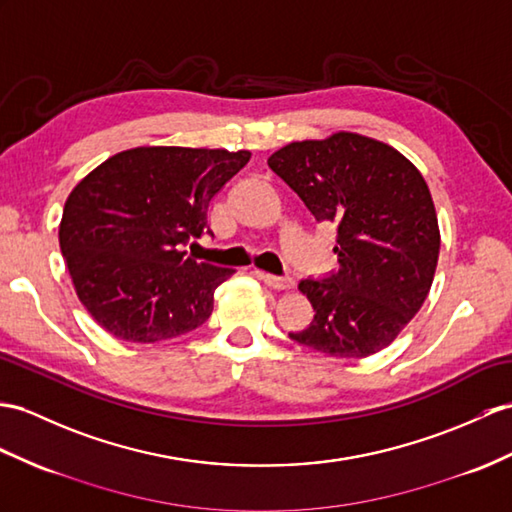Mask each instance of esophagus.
<instances>
[{"label":"esophagus","mask_w":512,"mask_h":512,"mask_svg":"<svg viewBox=\"0 0 512 512\" xmlns=\"http://www.w3.org/2000/svg\"><path fill=\"white\" fill-rule=\"evenodd\" d=\"M256 276L263 280L265 284H269L271 289H291V286L295 284V280L291 276H271V273H265V271H256Z\"/></svg>","instance_id":"esophagus-1"}]
</instances>
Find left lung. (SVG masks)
<instances>
[{"label": "left lung", "instance_id": "8db88e82", "mask_svg": "<svg viewBox=\"0 0 512 512\" xmlns=\"http://www.w3.org/2000/svg\"><path fill=\"white\" fill-rule=\"evenodd\" d=\"M267 162L319 223H336L339 269L299 282L315 317L289 336L339 358L384 350L426 302L439 260L426 180L397 149L354 132L289 143Z\"/></svg>", "mask_w": 512, "mask_h": 512}]
</instances>
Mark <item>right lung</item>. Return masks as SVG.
Wrapping results in <instances>:
<instances>
[{
	"label": "right lung",
	"instance_id": "right-lung-1",
	"mask_svg": "<svg viewBox=\"0 0 512 512\" xmlns=\"http://www.w3.org/2000/svg\"><path fill=\"white\" fill-rule=\"evenodd\" d=\"M249 152L134 147L93 169L67 197L58 230L76 293L112 336L173 339L213 313L232 269L197 263L184 247L208 228V206Z\"/></svg>",
	"mask_w": 512,
	"mask_h": 512
}]
</instances>
